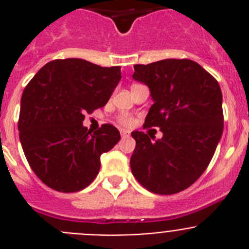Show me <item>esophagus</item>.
<instances>
[{"label":"esophagus","instance_id":"1","mask_svg":"<svg viewBox=\"0 0 249 249\" xmlns=\"http://www.w3.org/2000/svg\"><path fill=\"white\" fill-rule=\"evenodd\" d=\"M120 133H121V137H122V138H126V137H128V136H129V132L126 131V129H121Z\"/></svg>","mask_w":249,"mask_h":249}]
</instances>
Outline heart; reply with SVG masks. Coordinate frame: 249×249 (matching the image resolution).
Here are the masks:
<instances>
[{
    "mask_svg": "<svg viewBox=\"0 0 249 249\" xmlns=\"http://www.w3.org/2000/svg\"><path fill=\"white\" fill-rule=\"evenodd\" d=\"M121 122H122V123H124V124H131V123L133 122V121H132V118H129V117H126V116H124V117H122V118H121Z\"/></svg>",
    "mask_w": 249,
    "mask_h": 249,
    "instance_id": "1",
    "label": "heart"
}]
</instances>
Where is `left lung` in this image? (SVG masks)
I'll use <instances>...</instances> for the list:
<instances>
[{"label":"left lung","instance_id":"1","mask_svg":"<svg viewBox=\"0 0 249 249\" xmlns=\"http://www.w3.org/2000/svg\"><path fill=\"white\" fill-rule=\"evenodd\" d=\"M132 78L148 87L153 102L144 127H160L163 133L153 140L143 132H132V173L153 193L181 192L201 177L221 141V87L191 59L136 65Z\"/></svg>","mask_w":249,"mask_h":249}]
</instances>
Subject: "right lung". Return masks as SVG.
Wrapping results in <instances>:
<instances>
[{
  "label": "right lung",
  "instance_id": "obj_1",
  "mask_svg": "<svg viewBox=\"0 0 249 249\" xmlns=\"http://www.w3.org/2000/svg\"><path fill=\"white\" fill-rule=\"evenodd\" d=\"M121 81V67H101L80 58L54 59L26 86L19 109V141L28 164L50 188L71 193L100 172L101 155L121 140L112 124L93 132L86 112L108 102Z\"/></svg>",
  "mask_w": 249,
  "mask_h": 249
}]
</instances>
